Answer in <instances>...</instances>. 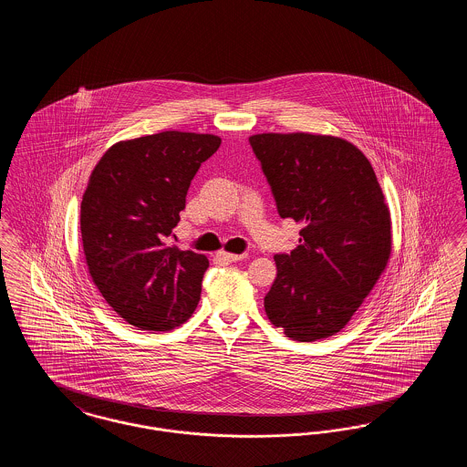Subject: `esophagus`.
<instances>
[{
	"instance_id": "obj_1",
	"label": "esophagus",
	"mask_w": 467,
	"mask_h": 467,
	"mask_svg": "<svg viewBox=\"0 0 467 467\" xmlns=\"http://www.w3.org/2000/svg\"><path fill=\"white\" fill-rule=\"evenodd\" d=\"M217 257L223 261V263H236V261H242L244 259V254H229V252H219Z\"/></svg>"
}]
</instances>
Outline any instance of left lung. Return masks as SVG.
I'll return each mask as SVG.
<instances>
[{
	"label": "left lung",
	"instance_id": "obj_1",
	"mask_svg": "<svg viewBox=\"0 0 467 467\" xmlns=\"http://www.w3.org/2000/svg\"><path fill=\"white\" fill-rule=\"evenodd\" d=\"M282 219L303 223L276 254L265 297L273 326L297 341L339 333L390 255V213L373 166L347 140L308 133L248 138Z\"/></svg>",
	"mask_w": 467,
	"mask_h": 467
}]
</instances>
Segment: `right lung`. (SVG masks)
<instances>
[{"instance_id": "right-lung-1", "label": "right lung", "mask_w": 467, "mask_h": 467, "mask_svg": "<svg viewBox=\"0 0 467 467\" xmlns=\"http://www.w3.org/2000/svg\"><path fill=\"white\" fill-rule=\"evenodd\" d=\"M219 147L213 134H149L115 143L90 175L80 206L90 276L113 311L141 331H170L200 303L208 259L166 240L191 180Z\"/></svg>"}]
</instances>
